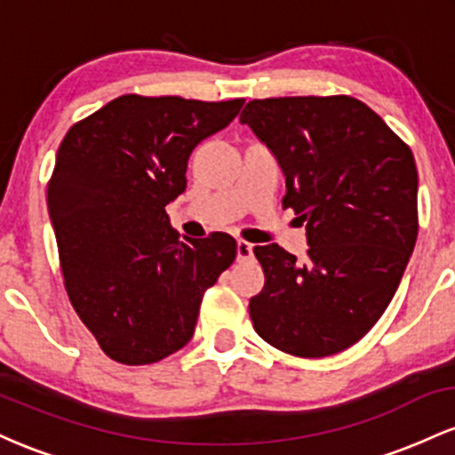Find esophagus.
Listing matches in <instances>:
<instances>
[{"label":"esophagus","instance_id":"obj_1","mask_svg":"<svg viewBox=\"0 0 455 455\" xmlns=\"http://www.w3.org/2000/svg\"><path fill=\"white\" fill-rule=\"evenodd\" d=\"M252 243H248V242H243V239H239L237 242V260L239 263H243V260H250L254 257V252H252Z\"/></svg>","mask_w":455,"mask_h":455}]
</instances>
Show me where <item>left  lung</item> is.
Wrapping results in <instances>:
<instances>
[{
    "label": "left lung",
    "mask_w": 455,
    "mask_h": 455,
    "mask_svg": "<svg viewBox=\"0 0 455 455\" xmlns=\"http://www.w3.org/2000/svg\"><path fill=\"white\" fill-rule=\"evenodd\" d=\"M286 177L304 259L257 245L265 286L250 318L271 347L318 359L359 342L395 295L419 231L409 145L351 96L265 98L239 115Z\"/></svg>",
    "instance_id": "1"
}]
</instances>
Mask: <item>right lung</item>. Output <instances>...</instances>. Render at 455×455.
<instances>
[{"label":"right lung","mask_w":455,"mask_h":455,"mask_svg":"<svg viewBox=\"0 0 455 455\" xmlns=\"http://www.w3.org/2000/svg\"><path fill=\"white\" fill-rule=\"evenodd\" d=\"M242 107L126 93L61 140L46 203L66 293L113 362L156 363L186 347L203 295L237 257L227 233L181 242L166 205L186 190L192 149Z\"/></svg>","instance_id":"right-lung-1"}]
</instances>
